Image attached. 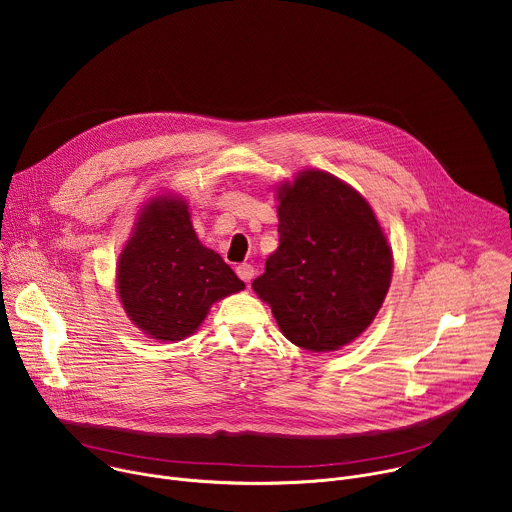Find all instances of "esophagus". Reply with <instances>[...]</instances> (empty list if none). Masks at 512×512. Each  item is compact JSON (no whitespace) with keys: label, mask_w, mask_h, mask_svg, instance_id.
Segmentation results:
<instances>
[{"label":"esophagus","mask_w":512,"mask_h":512,"mask_svg":"<svg viewBox=\"0 0 512 512\" xmlns=\"http://www.w3.org/2000/svg\"><path fill=\"white\" fill-rule=\"evenodd\" d=\"M237 275H239L245 283H251V279H253V275H255V267L249 265V263H241V265H237Z\"/></svg>","instance_id":"34e87169"}]
</instances>
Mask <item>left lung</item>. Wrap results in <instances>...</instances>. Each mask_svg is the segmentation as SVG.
I'll list each match as a JSON object with an SVG mask.
<instances>
[{
  "label": "left lung",
  "mask_w": 512,
  "mask_h": 512,
  "mask_svg": "<svg viewBox=\"0 0 512 512\" xmlns=\"http://www.w3.org/2000/svg\"><path fill=\"white\" fill-rule=\"evenodd\" d=\"M279 247L253 281L283 336L314 352L338 350L375 320L393 253L369 202L320 170L283 184Z\"/></svg>",
  "instance_id": "8db88e82"
}]
</instances>
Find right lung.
I'll return each mask as SVG.
<instances>
[{
    "label": "right lung",
    "mask_w": 512,
    "mask_h": 512,
    "mask_svg": "<svg viewBox=\"0 0 512 512\" xmlns=\"http://www.w3.org/2000/svg\"><path fill=\"white\" fill-rule=\"evenodd\" d=\"M243 287L223 257L198 241L188 204L170 196L141 210L117 265L127 316L156 340L190 336L216 300Z\"/></svg>",
    "instance_id": "1"
}]
</instances>
